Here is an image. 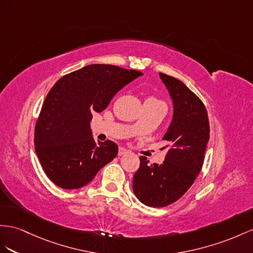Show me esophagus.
Here are the masks:
<instances>
[{
	"mask_svg": "<svg viewBox=\"0 0 253 253\" xmlns=\"http://www.w3.org/2000/svg\"><path fill=\"white\" fill-rule=\"evenodd\" d=\"M126 153H128V151L126 150V148L120 147V150H119V156H123V155H125Z\"/></svg>",
	"mask_w": 253,
	"mask_h": 253,
	"instance_id": "34e87169",
	"label": "esophagus"
}]
</instances>
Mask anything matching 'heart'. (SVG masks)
Returning a JSON list of instances; mask_svg holds the SVG:
<instances>
[{
    "label": "heart",
    "mask_w": 253,
    "mask_h": 253,
    "mask_svg": "<svg viewBox=\"0 0 253 253\" xmlns=\"http://www.w3.org/2000/svg\"><path fill=\"white\" fill-rule=\"evenodd\" d=\"M148 99H153V100H158V99H156V98H148Z\"/></svg>",
    "instance_id": "b5f03b06"
}]
</instances>
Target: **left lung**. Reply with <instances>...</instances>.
<instances>
[{
	"label": "left lung",
	"mask_w": 253,
	"mask_h": 253,
	"mask_svg": "<svg viewBox=\"0 0 253 253\" xmlns=\"http://www.w3.org/2000/svg\"><path fill=\"white\" fill-rule=\"evenodd\" d=\"M173 100V120L163 140L169 141L161 165H150L140 157L132 189L142 203L151 207L168 206L182 198L202 169L210 122L199 97L176 78L159 74Z\"/></svg>",
	"instance_id": "obj_1"
}]
</instances>
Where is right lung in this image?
I'll use <instances>...</instances> for the list:
<instances>
[{
	"instance_id": "right-lung-1",
	"label": "right lung",
	"mask_w": 253,
	"mask_h": 253,
	"mask_svg": "<svg viewBox=\"0 0 253 253\" xmlns=\"http://www.w3.org/2000/svg\"><path fill=\"white\" fill-rule=\"evenodd\" d=\"M143 74L114 65L92 64L65 75L49 90L38 116L34 144L50 180L63 189L87 185L113 160V141H95L89 122L121 88Z\"/></svg>"
}]
</instances>
